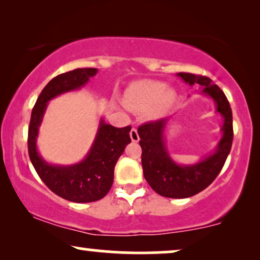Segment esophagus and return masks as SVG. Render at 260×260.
<instances>
[{
    "mask_svg": "<svg viewBox=\"0 0 260 260\" xmlns=\"http://www.w3.org/2000/svg\"><path fill=\"white\" fill-rule=\"evenodd\" d=\"M130 137H131V141H133V142H138V141H140V136H138V133H137L136 127H133V129H131Z\"/></svg>",
    "mask_w": 260,
    "mask_h": 260,
    "instance_id": "obj_1",
    "label": "esophagus"
}]
</instances>
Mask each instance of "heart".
I'll return each mask as SVG.
<instances>
[{"label": "heart", "instance_id": "1", "mask_svg": "<svg viewBox=\"0 0 260 260\" xmlns=\"http://www.w3.org/2000/svg\"><path fill=\"white\" fill-rule=\"evenodd\" d=\"M175 92L169 90L163 83L147 80L135 85L127 92L125 104L138 112L150 110L154 117H159L169 110L175 102Z\"/></svg>", "mask_w": 260, "mask_h": 260}]
</instances>
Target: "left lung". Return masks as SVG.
<instances>
[{"label":"left lung","instance_id":"8db88e82","mask_svg":"<svg viewBox=\"0 0 260 260\" xmlns=\"http://www.w3.org/2000/svg\"><path fill=\"white\" fill-rule=\"evenodd\" d=\"M184 83L204 87L202 93L215 103L216 112L223 118L222 136L215 150L193 165H179L166 148L165 131L170 117L145 123L138 127L142 148V167L147 182L156 193L166 198L184 199L207 188L221 172L233 141L232 110L226 95L207 77L191 73H177Z\"/></svg>","mask_w":260,"mask_h":260}]
</instances>
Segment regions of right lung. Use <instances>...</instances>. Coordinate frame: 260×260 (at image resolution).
<instances>
[{
  "label": "right lung",
  "mask_w": 260,
  "mask_h": 260,
  "mask_svg": "<svg viewBox=\"0 0 260 260\" xmlns=\"http://www.w3.org/2000/svg\"><path fill=\"white\" fill-rule=\"evenodd\" d=\"M97 72V69H77L53 78L39 95L28 127V154L38 175L53 193L79 204L98 201L109 193L116 163L131 142V126L115 127L101 118L87 155L83 161L71 166L46 162L38 151L37 138L47 103L66 92L79 90Z\"/></svg>",
  "instance_id": "right-lung-1"
}]
</instances>
